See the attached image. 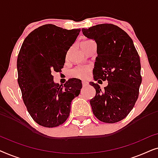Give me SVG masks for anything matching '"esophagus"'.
<instances>
[{
    "label": "esophagus",
    "instance_id": "34e87169",
    "mask_svg": "<svg viewBox=\"0 0 158 158\" xmlns=\"http://www.w3.org/2000/svg\"><path fill=\"white\" fill-rule=\"evenodd\" d=\"M82 84H83V87H86V86L88 85V82L85 81H82Z\"/></svg>",
    "mask_w": 158,
    "mask_h": 158
}]
</instances>
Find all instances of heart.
<instances>
[{
	"label": "heart",
	"mask_w": 158,
	"mask_h": 158,
	"mask_svg": "<svg viewBox=\"0 0 158 158\" xmlns=\"http://www.w3.org/2000/svg\"><path fill=\"white\" fill-rule=\"evenodd\" d=\"M88 41H90V40L84 41L83 42H88ZM90 68L89 67L79 66V67H76V68L73 69V70L71 71V73H72L73 76L78 77V78L84 79L88 77V75L90 74Z\"/></svg>",
	"instance_id": "obj_1"
}]
</instances>
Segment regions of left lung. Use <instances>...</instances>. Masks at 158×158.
I'll return each mask as SVG.
<instances>
[{"label": "left lung", "instance_id": "obj_1", "mask_svg": "<svg viewBox=\"0 0 158 158\" xmlns=\"http://www.w3.org/2000/svg\"><path fill=\"white\" fill-rule=\"evenodd\" d=\"M82 31L97 44L94 79L108 81L103 90L97 83H90L96 89V96L90 101L93 113L103 122H119L131 111L139 96V56L130 36L117 26L103 23Z\"/></svg>", "mask_w": 158, "mask_h": 158}]
</instances>
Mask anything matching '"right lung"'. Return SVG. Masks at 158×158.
I'll return each instance as SVG.
<instances>
[{"mask_svg":"<svg viewBox=\"0 0 158 158\" xmlns=\"http://www.w3.org/2000/svg\"><path fill=\"white\" fill-rule=\"evenodd\" d=\"M80 31L45 24L31 31L21 45L17 59L18 83L28 112L41 126L50 128L63 124L70 115L71 101L81 92V80L71 78L62 85L55 83L52 75L61 71Z\"/></svg>","mask_w":158,"mask_h":158,"instance_id":"1","label":"right lung"}]
</instances>
